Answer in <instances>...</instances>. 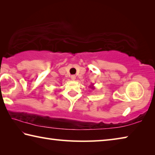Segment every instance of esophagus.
<instances>
[{
    "label": "esophagus",
    "instance_id": "obj_1",
    "mask_svg": "<svg viewBox=\"0 0 155 155\" xmlns=\"http://www.w3.org/2000/svg\"><path fill=\"white\" fill-rule=\"evenodd\" d=\"M70 78H71V79H72V81H74V80L76 79V77H75V75H72V76H71V77H70Z\"/></svg>",
    "mask_w": 155,
    "mask_h": 155
}]
</instances>
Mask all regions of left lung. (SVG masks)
Returning a JSON list of instances; mask_svg holds the SVG:
<instances>
[{
  "label": "left lung",
  "mask_w": 155,
  "mask_h": 155,
  "mask_svg": "<svg viewBox=\"0 0 155 155\" xmlns=\"http://www.w3.org/2000/svg\"><path fill=\"white\" fill-rule=\"evenodd\" d=\"M90 88H91V89H93V90H94V85H93V84H92V85H91V86H90Z\"/></svg>",
  "instance_id": "1"
}]
</instances>
